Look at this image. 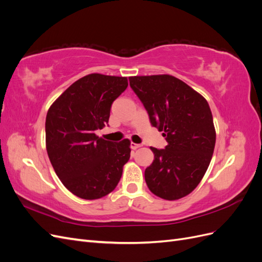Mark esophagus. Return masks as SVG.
<instances>
[{
  "mask_svg": "<svg viewBox=\"0 0 262 262\" xmlns=\"http://www.w3.org/2000/svg\"><path fill=\"white\" fill-rule=\"evenodd\" d=\"M142 146V144H137V143H131V148L132 149H137V148H139V147H141Z\"/></svg>",
  "mask_w": 262,
  "mask_h": 262,
  "instance_id": "1",
  "label": "esophagus"
}]
</instances>
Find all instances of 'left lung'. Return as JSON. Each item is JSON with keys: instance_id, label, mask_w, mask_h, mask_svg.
Instances as JSON below:
<instances>
[{"instance_id": "left-lung-1", "label": "left lung", "mask_w": 262, "mask_h": 262, "mask_svg": "<svg viewBox=\"0 0 262 262\" xmlns=\"http://www.w3.org/2000/svg\"><path fill=\"white\" fill-rule=\"evenodd\" d=\"M130 86L143 104L150 124L163 131L165 148L150 147L154 161L145 181L155 195L178 200L200 184L215 146L208 101L185 82L168 74L131 76Z\"/></svg>"}]
</instances>
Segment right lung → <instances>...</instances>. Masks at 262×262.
<instances>
[{"label": "right lung", "mask_w": 262, "mask_h": 262, "mask_svg": "<svg viewBox=\"0 0 262 262\" xmlns=\"http://www.w3.org/2000/svg\"><path fill=\"white\" fill-rule=\"evenodd\" d=\"M128 87L122 76L86 75L63 92L46 118V147L57 176L76 196L96 200L117 187L130 158V141H106L113 102Z\"/></svg>", "instance_id": "1"}]
</instances>
